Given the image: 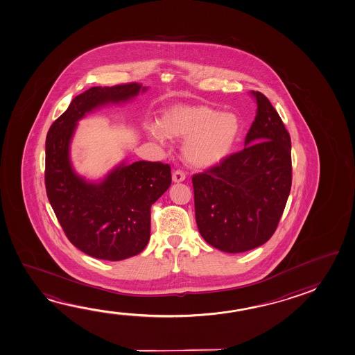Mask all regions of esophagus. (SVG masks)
<instances>
[{
    "label": "esophagus",
    "mask_w": 355,
    "mask_h": 355,
    "mask_svg": "<svg viewBox=\"0 0 355 355\" xmlns=\"http://www.w3.org/2000/svg\"><path fill=\"white\" fill-rule=\"evenodd\" d=\"M186 180V173L183 172V171H175L173 172V175H172V180L175 182V183H180V182H183V180Z\"/></svg>",
    "instance_id": "obj_1"
}]
</instances>
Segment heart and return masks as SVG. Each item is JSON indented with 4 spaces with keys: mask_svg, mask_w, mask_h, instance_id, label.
<instances>
[{
    "mask_svg": "<svg viewBox=\"0 0 355 355\" xmlns=\"http://www.w3.org/2000/svg\"><path fill=\"white\" fill-rule=\"evenodd\" d=\"M148 137L184 139L182 156L194 168H210L224 162L233 152L241 131L238 116L204 105L177 104L163 111L158 126L146 128Z\"/></svg>",
    "mask_w": 355,
    "mask_h": 355,
    "instance_id": "obj_1",
    "label": "heart"
}]
</instances>
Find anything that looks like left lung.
<instances>
[{"label": "left lung", "instance_id": "1", "mask_svg": "<svg viewBox=\"0 0 355 355\" xmlns=\"http://www.w3.org/2000/svg\"><path fill=\"white\" fill-rule=\"evenodd\" d=\"M256 99L244 150L192 177L199 233L230 254L252 250L272 236L292 183L291 137L268 98Z\"/></svg>", "mask_w": 355, "mask_h": 355}]
</instances>
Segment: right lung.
Wrapping results in <instances>:
<instances>
[{
  "label": "right lung",
  "mask_w": 355,
  "mask_h": 355,
  "mask_svg": "<svg viewBox=\"0 0 355 355\" xmlns=\"http://www.w3.org/2000/svg\"><path fill=\"white\" fill-rule=\"evenodd\" d=\"M139 83L93 87L71 100L53 122L46 140V191L70 243L87 255L120 261L140 254L150 240L151 205L171 186L162 162H122L99 183L76 173L69 157L76 122L103 105L132 99Z\"/></svg>",
  "instance_id": "right-lung-1"
}]
</instances>
